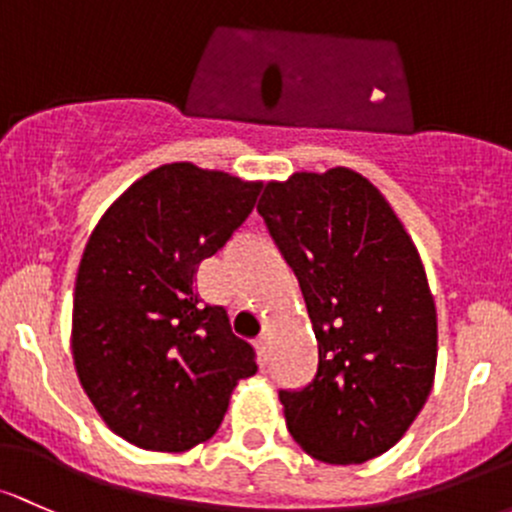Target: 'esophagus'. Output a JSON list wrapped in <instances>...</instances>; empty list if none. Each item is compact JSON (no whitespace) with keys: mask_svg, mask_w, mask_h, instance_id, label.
Wrapping results in <instances>:
<instances>
[{"mask_svg":"<svg viewBox=\"0 0 512 512\" xmlns=\"http://www.w3.org/2000/svg\"><path fill=\"white\" fill-rule=\"evenodd\" d=\"M270 336H272L270 328H265V331L260 333V338H257V348H260L262 353H265V351H267V346H270Z\"/></svg>","mask_w":512,"mask_h":512,"instance_id":"1","label":"esophagus"}]
</instances>
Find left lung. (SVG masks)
<instances>
[{"label": "left lung", "instance_id": "obj_1", "mask_svg": "<svg viewBox=\"0 0 512 512\" xmlns=\"http://www.w3.org/2000/svg\"><path fill=\"white\" fill-rule=\"evenodd\" d=\"M257 211L319 341L314 380L279 390L289 434L326 464L385 454L437 370V309L417 247L383 193L346 166L270 181Z\"/></svg>", "mask_w": 512, "mask_h": 512}]
</instances>
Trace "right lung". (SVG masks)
<instances>
[{
  "label": "right lung",
  "mask_w": 512,
  "mask_h": 512,
  "mask_svg": "<svg viewBox=\"0 0 512 512\" xmlns=\"http://www.w3.org/2000/svg\"><path fill=\"white\" fill-rule=\"evenodd\" d=\"M257 181L176 161L107 208L83 250L73 363L102 422L149 451L211 439L255 351L193 287L198 265L245 223Z\"/></svg>",
  "instance_id": "obj_1"
}]
</instances>
